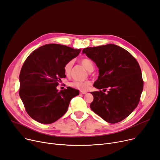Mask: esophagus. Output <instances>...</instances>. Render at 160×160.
<instances>
[{"mask_svg":"<svg viewBox=\"0 0 160 160\" xmlns=\"http://www.w3.org/2000/svg\"><path fill=\"white\" fill-rule=\"evenodd\" d=\"M87 92H80V93L81 94H83V95H84V94H86Z\"/></svg>","mask_w":160,"mask_h":160,"instance_id":"esophagus-1","label":"esophagus"}]
</instances>
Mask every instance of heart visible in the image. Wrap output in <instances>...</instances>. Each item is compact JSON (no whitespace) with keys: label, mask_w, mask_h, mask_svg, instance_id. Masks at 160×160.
Segmentation results:
<instances>
[{"label":"heart","mask_w":160,"mask_h":160,"mask_svg":"<svg viewBox=\"0 0 160 160\" xmlns=\"http://www.w3.org/2000/svg\"><path fill=\"white\" fill-rule=\"evenodd\" d=\"M81 63L84 66L88 71L93 70L94 65L93 62L88 58L82 59L81 60ZM73 65V61H71L68 62V63L64 67V71L66 75H69L71 72V69ZM71 87L74 88L76 89H78L80 91H86L89 88V87L91 85V82L88 80L82 81V80H73L69 84Z\"/></svg>","instance_id":"1"}]
</instances>
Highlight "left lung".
<instances>
[{
  "mask_svg": "<svg viewBox=\"0 0 160 160\" xmlns=\"http://www.w3.org/2000/svg\"><path fill=\"white\" fill-rule=\"evenodd\" d=\"M82 53L99 68L93 86L100 91L91 92L93 101L90 108L108 123L121 122L140 101L143 81L138 62L127 50L112 44L86 48Z\"/></svg>",
  "mask_w": 160,
  "mask_h": 160,
  "instance_id": "obj_1",
  "label": "left lung"
}]
</instances>
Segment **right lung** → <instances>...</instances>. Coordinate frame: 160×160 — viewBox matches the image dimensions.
I'll list each match as a JSON object with an SVG mask.
<instances>
[{
    "mask_svg": "<svg viewBox=\"0 0 160 160\" xmlns=\"http://www.w3.org/2000/svg\"><path fill=\"white\" fill-rule=\"evenodd\" d=\"M80 49L58 44L40 46L27 58L19 74V96L25 110L37 122L48 124L67 111L71 100L79 91L70 87L58 91L65 78V65L78 56Z\"/></svg>",
    "mask_w": 160,
    "mask_h": 160,
    "instance_id": "1",
    "label": "right lung"
}]
</instances>
